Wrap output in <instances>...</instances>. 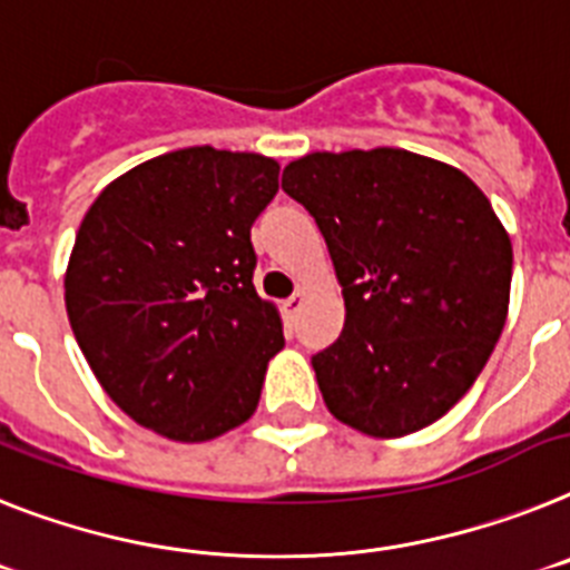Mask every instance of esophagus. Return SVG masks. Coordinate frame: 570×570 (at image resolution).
<instances>
[{
	"label": "esophagus",
	"mask_w": 570,
	"mask_h": 570,
	"mask_svg": "<svg viewBox=\"0 0 570 570\" xmlns=\"http://www.w3.org/2000/svg\"><path fill=\"white\" fill-rule=\"evenodd\" d=\"M301 304H304V292H295V295H289V298L284 301V315L289 321H295V315H298V309H301Z\"/></svg>",
	"instance_id": "obj_1"
}]
</instances>
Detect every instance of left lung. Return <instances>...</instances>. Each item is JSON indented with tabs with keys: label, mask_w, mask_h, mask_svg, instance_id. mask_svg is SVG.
I'll use <instances>...</instances> for the list:
<instances>
[{
	"label": "left lung",
	"mask_w": 570,
	"mask_h": 570,
	"mask_svg": "<svg viewBox=\"0 0 570 570\" xmlns=\"http://www.w3.org/2000/svg\"><path fill=\"white\" fill-rule=\"evenodd\" d=\"M281 186L315 217L344 295L338 341L313 355L330 413L375 439L442 419L508 318L513 249L491 200L404 148L315 151Z\"/></svg>",
	"instance_id": "left-lung-1"
}]
</instances>
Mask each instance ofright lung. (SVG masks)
Here are the masks:
<instances>
[{"instance_id": "obj_1", "label": "right lung", "mask_w": 570, "mask_h": 570, "mask_svg": "<svg viewBox=\"0 0 570 570\" xmlns=\"http://www.w3.org/2000/svg\"><path fill=\"white\" fill-rule=\"evenodd\" d=\"M278 171L261 155L180 148L117 177L82 217L71 330L111 402L166 439H215L261 402L284 326L252 284L249 232Z\"/></svg>"}]
</instances>
